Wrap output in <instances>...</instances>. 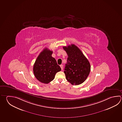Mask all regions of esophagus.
Instances as JSON below:
<instances>
[{"label": "esophagus", "instance_id": "34e87169", "mask_svg": "<svg viewBox=\"0 0 122 122\" xmlns=\"http://www.w3.org/2000/svg\"><path fill=\"white\" fill-rule=\"evenodd\" d=\"M60 66L61 67V69L62 70L63 69V66L62 65H61Z\"/></svg>", "mask_w": 122, "mask_h": 122}]
</instances>
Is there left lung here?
Masks as SVG:
<instances>
[{"label":"left lung","instance_id":"left-lung-1","mask_svg":"<svg viewBox=\"0 0 122 122\" xmlns=\"http://www.w3.org/2000/svg\"><path fill=\"white\" fill-rule=\"evenodd\" d=\"M63 48L68 55L64 72L67 80L72 85H79L87 79L91 70L88 60L78 47L74 44Z\"/></svg>","mask_w":122,"mask_h":122}]
</instances>
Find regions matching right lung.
<instances>
[{"mask_svg": "<svg viewBox=\"0 0 122 122\" xmlns=\"http://www.w3.org/2000/svg\"><path fill=\"white\" fill-rule=\"evenodd\" d=\"M52 51L44 49L37 57L33 67L35 78L42 83L48 84L55 78L56 74L61 69L54 58Z\"/></svg>", "mask_w": 122, "mask_h": 122, "instance_id": "right-lung-1", "label": "right lung"}]
</instances>
